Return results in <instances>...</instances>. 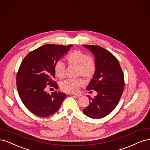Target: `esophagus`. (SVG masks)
I'll list each match as a JSON object with an SVG mask.
<instances>
[{
  "label": "esophagus",
  "instance_id": "esophagus-1",
  "mask_svg": "<svg viewBox=\"0 0 150 150\" xmlns=\"http://www.w3.org/2000/svg\"><path fill=\"white\" fill-rule=\"evenodd\" d=\"M71 95H74V96H76V97H79V96H81V95H80V94H71Z\"/></svg>",
  "mask_w": 150,
  "mask_h": 150
}]
</instances>
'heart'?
<instances>
[{"label": "heart", "mask_w": 150, "mask_h": 150, "mask_svg": "<svg viewBox=\"0 0 150 150\" xmlns=\"http://www.w3.org/2000/svg\"><path fill=\"white\" fill-rule=\"evenodd\" d=\"M66 60L69 64L77 67L76 75L81 76L86 79L90 78L95 71V64L92 58L89 57L85 53L76 50L67 55ZM54 71L59 79H64L65 76V66L62 61H58L54 66ZM83 82L80 79H68L62 82L61 89L66 93H73L78 91Z\"/></svg>", "instance_id": "1"}]
</instances>
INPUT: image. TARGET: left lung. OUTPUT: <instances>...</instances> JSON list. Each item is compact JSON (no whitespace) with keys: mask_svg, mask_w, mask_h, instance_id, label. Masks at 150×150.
Segmentation results:
<instances>
[{"mask_svg":"<svg viewBox=\"0 0 150 150\" xmlns=\"http://www.w3.org/2000/svg\"><path fill=\"white\" fill-rule=\"evenodd\" d=\"M94 55L95 71L87 90H94L97 95L83 109L87 117L99 119L110 114L117 107L123 92L124 75L119 62L112 53L96 45H83Z\"/></svg>","mask_w":150,"mask_h":150,"instance_id":"left-lung-1","label":"left lung"}]
</instances>
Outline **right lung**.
I'll return each mask as SVG.
<instances>
[{
	"label": "right lung",
	"mask_w": 150,
	"mask_h": 150,
	"mask_svg": "<svg viewBox=\"0 0 150 150\" xmlns=\"http://www.w3.org/2000/svg\"><path fill=\"white\" fill-rule=\"evenodd\" d=\"M73 46L47 44L32 51L24 58L17 74L19 96L27 109L37 116L47 117L60 108L66 94L45 91L47 85L55 88L54 66Z\"/></svg>",
	"instance_id": "1"
}]
</instances>
